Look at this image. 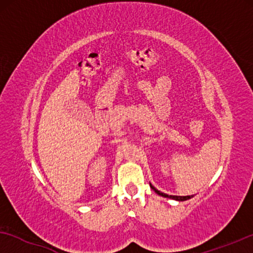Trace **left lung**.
Returning a JSON list of instances; mask_svg holds the SVG:
<instances>
[{
  "label": "left lung",
  "mask_w": 253,
  "mask_h": 253,
  "mask_svg": "<svg viewBox=\"0 0 253 253\" xmlns=\"http://www.w3.org/2000/svg\"><path fill=\"white\" fill-rule=\"evenodd\" d=\"M150 186H151V189L153 190V191H155V192L158 193V195H160L162 197H166V198H171V199L178 200V202H184V200H188V199H190L192 197V196H169V195H167V193H164V192L159 191V190L155 189L154 186L151 184V183H150Z\"/></svg>",
  "instance_id": "8db88e82"
}]
</instances>
